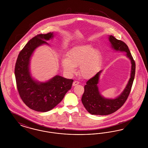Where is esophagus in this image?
<instances>
[{"instance_id":"1","label":"esophagus","mask_w":148,"mask_h":148,"mask_svg":"<svg viewBox=\"0 0 148 148\" xmlns=\"http://www.w3.org/2000/svg\"><path fill=\"white\" fill-rule=\"evenodd\" d=\"M79 84V82H77V81H74L73 83V86H75Z\"/></svg>"}]
</instances>
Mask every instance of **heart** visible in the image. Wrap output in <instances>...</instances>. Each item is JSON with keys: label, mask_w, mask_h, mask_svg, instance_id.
I'll return each mask as SVG.
<instances>
[{"label": "heart", "mask_w": 148, "mask_h": 148, "mask_svg": "<svg viewBox=\"0 0 148 148\" xmlns=\"http://www.w3.org/2000/svg\"><path fill=\"white\" fill-rule=\"evenodd\" d=\"M102 56L100 51L94 49L92 45L74 47L66 54V58L62 60L64 71L72 74L75 72L76 67L80 66V74L85 79L94 77L98 71Z\"/></svg>", "instance_id": "heart-1"}]
</instances>
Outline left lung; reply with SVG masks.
I'll list each match as a JSON object with an SVG mask.
<instances>
[{
	"mask_svg": "<svg viewBox=\"0 0 148 148\" xmlns=\"http://www.w3.org/2000/svg\"><path fill=\"white\" fill-rule=\"evenodd\" d=\"M109 40L113 49L116 51H124L131 62L132 70L130 77L124 91L117 98L106 99L101 95L99 91L98 84L100 75L102 71L97 73L95 76L87 81L84 86V92L82 98V101L86 110L92 115H106L115 112L126 101L130 92L135 74V63L127 44L110 35Z\"/></svg>",
	"mask_w": 148,
	"mask_h": 148,
	"instance_id": "1",
	"label": "left lung"
}]
</instances>
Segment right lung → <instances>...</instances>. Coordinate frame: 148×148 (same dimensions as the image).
Returning <instances> with one entry per match:
<instances>
[{
	"mask_svg": "<svg viewBox=\"0 0 148 148\" xmlns=\"http://www.w3.org/2000/svg\"><path fill=\"white\" fill-rule=\"evenodd\" d=\"M53 33L38 34L31 39L19 53L15 66L17 89L23 101L36 112H46L53 109L71 88L73 79L56 75L45 83L38 82L32 77L29 64L35 49L45 40L53 37Z\"/></svg>",
	"mask_w": 148,
	"mask_h": 148,
	"instance_id": "obj_1",
	"label": "right lung"
}]
</instances>
